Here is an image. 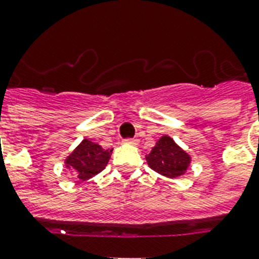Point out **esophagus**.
<instances>
[{"mask_svg":"<svg viewBox=\"0 0 259 259\" xmlns=\"http://www.w3.org/2000/svg\"><path fill=\"white\" fill-rule=\"evenodd\" d=\"M126 144H130V145H137L138 141L137 140H134V138H127V140H125Z\"/></svg>","mask_w":259,"mask_h":259,"instance_id":"obj_1","label":"esophagus"}]
</instances>
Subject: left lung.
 Returning a JSON list of instances; mask_svg holds the SVG:
<instances>
[{
    "label": "left lung",
    "mask_w": 259,
    "mask_h": 259,
    "mask_svg": "<svg viewBox=\"0 0 259 259\" xmlns=\"http://www.w3.org/2000/svg\"><path fill=\"white\" fill-rule=\"evenodd\" d=\"M145 158L149 168L168 179H176L185 175L192 161L191 156L181 149L169 136H162Z\"/></svg>",
    "instance_id": "8db88e82"
}]
</instances>
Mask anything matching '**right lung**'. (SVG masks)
Wrapping results in <instances>:
<instances>
[{
    "mask_svg": "<svg viewBox=\"0 0 259 259\" xmlns=\"http://www.w3.org/2000/svg\"><path fill=\"white\" fill-rule=\"evenodd\" d=\"M113 150L103 149L99 144L84 138L64 160V165L75 177L89 180L105 169Z\"/></svg>",
    "mask_w": 259,
    "mask_h": 259,
    "instance_id": "obj_1",
    "label": "right lung"
}]
</instances>
